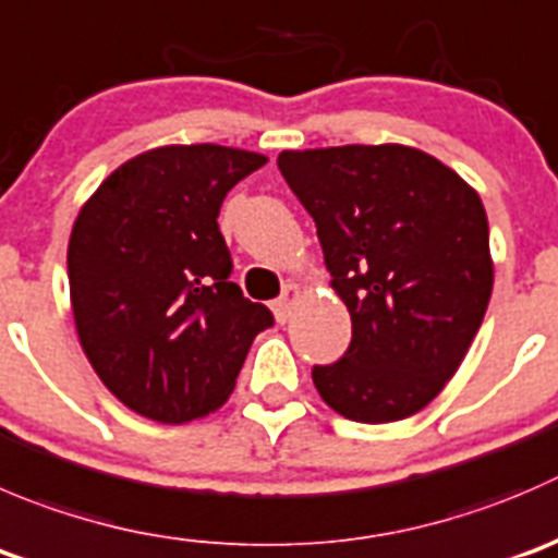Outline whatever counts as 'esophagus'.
I'll list each match as a JSON object with an SVG mask.
<instances>
[{"label": "esophagus", "instance_id": "esophagus-1", "mask_svg": "<svg viewBox=\"0 0 558 558\" xmlns=\"http://www.w3.org/2000/svg\"><path fill=\"white\" fill-rule=\"evenodd\" d=\"M300 296V289H296L294 283H289L283 289V294L278 296V300L272 302V311H275V318H278L280 324H286L291 318V305H294V300Z\"/></svg>", "mask_w": 558, "mask_h": 558}]
</instances>
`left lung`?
<instances>
[{
    "mask_svg": "<svg viewBox=\"0 0 558 558\" xmlns=\"http://www.w3.org/2000/svg\"><path fill=\"white\" fill-rule=\"evenodd\" d=\"M351 313L338 362L313 365L318 395L354 423H395L445 389L494 289L488 215L452 169L420 149L280 153Z\"/></svg>",
    "mask_w": 558,
    "mask_h": 558,
    "instance_id": "8db88e82",
    "label": "left lung"
}]
</instances>
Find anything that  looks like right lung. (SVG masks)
<instances>
[{
    "mask_svg": "<svg viewBox=\"0 0 558 558\" xmlns=\"http://www.w3.org/2000/svg\"><path fill=\"white\" fill-rule=\"evenodd\" d=\"M267 163L218 144L160 147L119 166L84 204L68 247L78 340L135 414L191 423L234 389L269 307L231 280L218 215Z\"/></svg>",
    "mask_w": 558,
    "mask_h": 558,
    "instance_id": "right-lung-1",
    "label": "right lung"
}]
</instances>
